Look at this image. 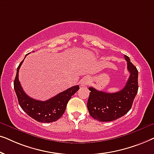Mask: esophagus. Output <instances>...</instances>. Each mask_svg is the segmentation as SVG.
<instances>
[{"instance_id":"34e87169","label":"esophagus","mask_w":154,"mask_h":154,"mask_svg":"<svg viewBox=\"0 0 154 154\" xmlns=\"http://www.w3.org/2000/svg\"><path fill=\"white\" fill-rule=\"evenodd\" d=\"M90 83V79L89 77H85L81 80V87H85L88 85H89Z\"/></svg>"}]
</instances>
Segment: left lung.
Instances as JSON below:
<instances>
[{
    "instance_id": "obj_1",
    "label": "left lung",
    "mask_w": 154,
    "mask_h": 154,
    "mask_svg": "<svg viewBox=\"0 0 154 154\" xmlns=\"http://www.w3.org/2000/svg\"><path fill=\"white\" fill-rule=\"evenodd\" d=\"M125 59L130 74L123 89L114 93H107L89 88L87 106L94 119L100 122L112 121L123 116L131 109L138 91V71L127 55Z\"/></svg>"
}]
</instances>
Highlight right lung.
I'll list each match as a JSON object with an SVG mask.
<instances>
[{
  "instance_id": "right-lung-1",
  "label": "right lung",
  "mask_w": 154,
  "mask_h": 154,
  "mask_svg": "<svg viewBox=\"0 0 154 154\" xmlns=\"http://www.w3.org/2000/svg\"><path fill=\"white\" fill-rule=\"evenodd\" d=\"M27 54H26L25 57ZM24 60L20 63L17 69L16 77L14 81V91L16 92L21 108L29 116L38 122L52 123L57 121L64 114L67 103L71 98V96L79 90V85L73 86L48 100H34L25 93L19 81V70Z\"/></svg>"
}]
</instances>
